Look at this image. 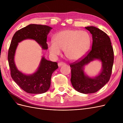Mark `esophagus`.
Masks as SVG:
<instances>
[{"label": "esophagus", "mask_w": 123, "mask_h": 123, "mask_svg": "<svg viewBox=\"0 0 123 123\" xmlns=\"http://www.w3.org/2000/svg\"><path fill=\"white\" fill-rule=\"evenodd\" d=\"M66 64L65 62H59L58 63V66L59 67H61L62 66H63V65H65Z\"/></svg>", "instance_id": "34e87169"}]
</instances>
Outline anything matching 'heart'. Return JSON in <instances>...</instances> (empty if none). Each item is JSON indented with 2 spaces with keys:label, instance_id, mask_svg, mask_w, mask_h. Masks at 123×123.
Instances as JSON below:
<instances>
[{
  "label": "heart",
  "instance_id": "1",
  "mask_svg": "<svg viewBox=\"0 0 123 123\" xmlns=\"http://www.w3.org/2000/svg\"><path fill=\"white\" fill-rule=\"evenodd\" d=\"M91 38L89 33L77 30H66L58 33L54 41L49 43L50 53L54 56L65 51L66 57L70 60L76 61L82 57L89 50Z\"/></svg>",
  "mask_w": 123,
  "mask_h": 123
}]
</instances>
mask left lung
<instances>
[{
  "label": "left lung",
  "mask_w": 123,
  "mask_h": 123,
  "mask_svg": "<svg viewBox=\"0 0 123 123\" xmlns=\"http://www.w3.org/2000/svg\"><path fill=\"white\" fill-rule=\"evenodd\" d=\"M85 28L92 35V49L82 58L70 64L71 82L76 91L84 94L93 93L98 91L109 80L114 61V52L109 37L106 33L93 26ZM94 59L102 63V71L94 78L85 75L83 67Z\"/></svg>",
  "instance_id": "obj_1"
}]
</instances>
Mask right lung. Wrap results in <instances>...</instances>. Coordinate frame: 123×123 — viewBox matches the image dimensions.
I'll use <instances>...</instances> for the list:
<instances>
[{
	"mask_svg": "<svg viewBox=\"0 0 123 123\" xmlns=\"http://www.w3.org/2000/svg\"><path fill=\"white\" fill-rule=\"evenodd\" d=\"M52 28L49 26L31 24L15 32L8 51V59L11 77L19 86L28 93L42 94L50 87L52 74L58 67L56 62L47 60L43 57L39 67L31 75H25L18 70L14 62V56L18 43L27 39L35 40L44 50L48 49L47 35Z\"/></svg>",
	"mask_w": 123,
	"mask_h": 123,
	"instance_id": "1",
	"label": "right lung"
}]
</instances>
